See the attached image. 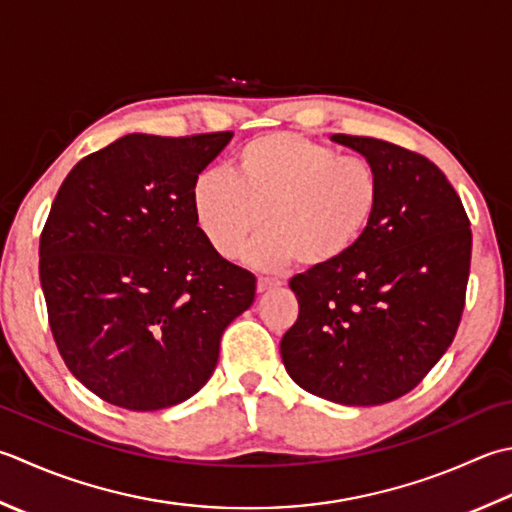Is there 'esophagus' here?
<instances>
[{"mask_svg": "<svg viewBox=\"0 0 512 512\" xmlns=\"http://www.w3.org/2000/svg\"><path fill=\"white\" fill-rule=\"evenodd\" d=\"M279 282L273 277H257V293H266V290L277 288Z\"/></svg>", "mask_w": 512, "mask_h": 512, "instance_id": "obj_1", "label": "esophagus"}]
</instances>
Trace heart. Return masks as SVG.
Segmentation results:
<instances>
[{"label": "heart", "instance_id": "obj_1", "mask_svg": "<svg viewBox=\"0 0 512 512\" xmlns=\"http://www.w3.org/2000/svg\"><path fill=\"white\" fill-rule=\"evenodd\" d=\"M382 202V179L364 157L295 133L253 137L235 153L233 173L204 170L190 188L197 226L217 255L246 250L259 268L295 262L304 270L333 266L353 250Z\"/></svg>", "mask_w": 512, "mask_h": 512}]
</instances>
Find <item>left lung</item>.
<instances>
[{
    "label": "left lung",
    "instance_id": "8db88e82",
    "mask_svg": "<svg viewBox=\"0 0 512 512\" xmlns=\"http://www.w3.org/2000/svg\"><path fill=\"white\" fill-rule=\"evenodd\" d=\"M330 139L377 168L382 202L342 262L290 279L299 315L279 350L308 393L377 406L413 390L453 344L473 233L462 199L424 155L375 137Z\"/></svg>",
    "mask_w": 512,
    "mask_h": 512
}]
</instances>
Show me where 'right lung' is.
<instances>
[{
    "label": "right lung",
    "mask_w": 512,
    "mask_h": 512,
    "mask_svg": "<svg viewBox=\"0 0 512 512\" xmlns=\"http://www.w3.org/2000/svg\"><path fill=\"white\" fill-rule=\"evenodd\" d=\"M233 133H133L84 157L59 186L39 237V282L64 364L128 410L193 397L257 279L206 242L195 177Z\"/></svg>",
    "instance_id": "1"
}]
</instances>
